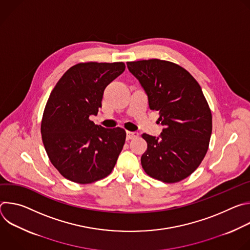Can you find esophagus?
Wrapping results in <instances>:
<instances>
[{"mask_svg":"<svg viewBox=\"0 0 250 250\" xmlns=\"http://www.w3.org/2000/svg\"><path fill=\"white\" fill-rule=\"evenodd\" d=\"M137 136H138V133L135 132V131H129V130L126 131V138L127 139H133Z\"/></svg>","mask_w":250,"mask_h":250,"instance_id":"1","label":"esophagus"}]
</instances>
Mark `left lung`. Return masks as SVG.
Instances as JSON below:
<instances>
[{
    "label": "left lung",
    "instance_id": "8db88e82",
    "mask_svg": "<svg viewBox=\"0 0 250 250\" xmlns=\"http://www.w3.org/2000/svg\"><path fill=\"white\" fill-rule=\"evenodd\" d=\"M126 65L164 126L158 137L141 135L147 142L142 168L159 181L179 182L199 167L208 148L211 113L201 86L186 69L170 61L149 59Z\"/></svg>",
    "mask_w": 250,
    "mask_h": 250
}]
</instances>
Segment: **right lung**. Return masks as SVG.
Wrapping results in <instances>:
<instances>
[{"label": "right lung", "instance_id": "add662e5", "mask_svg": "<svg viewBox=\"0 0 250 250\" xmlns=\"http://www.w3.org/2000/svg\"><path fill=\"white\" fill-rule=\"evenodd\" d=\"M125 69L124 62L78 63L59 79L47 100L42 137L50 162L66 179L90 184L111 174L125 141V130L95 125L91 115L103 94Z\"/></svg>", "mask_w": 250, "mask_h": 250}]
</instances>
